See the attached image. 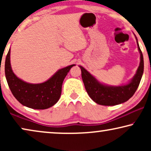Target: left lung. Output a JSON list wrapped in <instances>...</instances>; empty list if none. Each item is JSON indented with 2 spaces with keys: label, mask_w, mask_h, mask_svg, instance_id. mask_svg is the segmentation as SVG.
<instances>
[{
  "label": "left lung",
  "mask_w": 151,
  "mask_h": 151,
  "mask_svg": "<svg viewBox=\"0 0 151 151\" xmlns=\"http://www.w3.org/2000/svg\"><path fill=\"white\" fill-rule=\"evenodd\" d=\"M135 38L138 51L140 53V63L135 76L127 84L119 86H111L103 84L99 82L83 67L79 66L81 69L82 78L86 92L90 98L97 104L104 106L120 104L129 100L135 93L144 73L143 55L136 36Z\"/></svg>",
  "instance_id": "obj_1"
}]
</instances>
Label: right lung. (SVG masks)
<instances>
[{
	"instance_id": "add662e5",
	"label": "right lung",
	"mask_w": 151,
	"mask_h": 151,
	"mask_svg": "<svg viewBox=\"0 0 151 151\" xmlns=\"http://www.w3.org/2000/svg\"><path fill=\"white\" fill-rule=\"evenodd\" d=\"M9 49L6 56L5 73L7 84L13 96L22 104L33 109H46L56 104L61 95L62 86L71 65L57 71L42 83L32 84L18 78L13 72L10 63Z\"/></svg>"
}]
</instances>
